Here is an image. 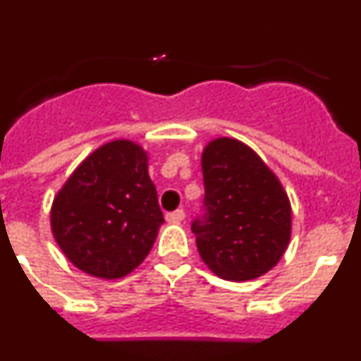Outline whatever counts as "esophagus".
I'll return each instance as SVG.
<instances>
[{"instance_id":"1","label":"esophagus","mask_w":361,"mask_h":361,"mask_svg":"<svg viewBox=\"0 0 361 361\" xmlns=\"http://www.w3.org/2000/svg\"><path fill=\"white\" fill-rule=\"evenodd\" d=\"M184 216H186V213H184L183 209H177V212L173 213H168V215H166V220H168L170 224H178V222H183Z\"/></svg>"}]
</instances>
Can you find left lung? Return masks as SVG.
<instances>
[{"label": "left lung", "instance_id": "obj_1", "mask_svg": "<svg viewBox=\"0 0 361 361\" xmlns=\"http://www.w3.org/2000/svg\"><path fill=\"white\" fill-rule=\"evenodd\" d=\"M200 164L208 213L191 229L202 262L229 282L266 275L291 242L288 191L253 148L233 137L209 141Z\"/></svg>", "mask_w": 361, "mask_h": 361}]
</instances>
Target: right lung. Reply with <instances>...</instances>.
Listing matches in <instances>:
<instances>
[{
    "label": "right lung",
    "mask_w": 361,
    "mask_h": 361,
    "mask_svg": "<svg viewBox=\"0 0 361 361\" xmlns=\"http://www.w3.org/2000/svg\"><path fill=\"white\" fill-rule=\"evenodd\" d=\"M148 161L141 145L110 141L94 149L54 197V240L86 275L123 279L152 251L164 216Z\"/></svg>",
    "instance_id": "1"
}]
</instances>
